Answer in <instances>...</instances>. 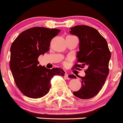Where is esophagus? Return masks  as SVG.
I'll return each instance as SVG.
<instances>
[{"instance_id": "34e87169", "label": "esophagus", "mask_w": 123, "mask_h": 123, "mask_svg": "<svg viewBox=\"0 0 123 123\" xmlns=\"http://www.w3.org/2000/svg\"><path fill=\"white\" fill-rule=\"evenodd\" d=\"M68 75H68V73L66 72L65 74H64V77H65L67 79V80H69V79H70L69 78V76H68Z\"/></svg>"}]
</instances>
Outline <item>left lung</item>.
Masks as SVG:
<instances>
[{"mask_svg": "<svg viewBox=\"0 0 123 123\" xmlns=\"http://www.w3.org/2000/svg\"><path fill=\"white\" fill-rule=\"evenodd\" d=\"M70 33L78 36L80 51L76 53L78 63L74 68H87L86 75L81 79L82 87L74 96L82 99L93 98L99 93L109 74L111 52L105 39L93 27L88 25H76L70 28ZM70 78H75L74 75Z\"/></svg>", "mask_w": 123, "mask_h": 123, "instance_id": "left-lung-1", "label": "left lung"}]
</instances>
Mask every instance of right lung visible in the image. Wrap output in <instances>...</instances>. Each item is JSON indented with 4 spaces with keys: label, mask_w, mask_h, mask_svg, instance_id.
I'll use <instances>...</instances> for the list:
<instances>
[{
    "label": "right lung",
    "mask_w": 123,
    "mask_h": 123,
    "mask_svg": "<svg viewBox=\"0 0 123 123\" xmlns=\"http://www.w3.org/2000/svg\"><path fill=\"white\" fill-rule=\"evenodd\" d=\"M60 30L36 27L21 32L11 47L10 69L15 84L22 93L32 99L45 96L54 75L64 76L60 68L47 69L39 65V55L49 51L52 39Z\"/></svg>",
    "instance_id": "1"
}]
</instances>
